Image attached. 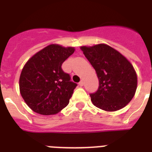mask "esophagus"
Listing matches in <instances>:
<instances>
[{"instance_id": "34e87169", "label": "esophagus", "mask_w": 152, "mask_h": 152, "mask_svg": "<svg viewBox=\"0 0 152 152\" xmlns=\"http://www.w3.org/2000/svg\"><path fill=\"white\" fill-rule=\"evenodd\" d=\"M79 85H80L81 87H82V86H83V85H84L83 81H80V82H79Z\"/></svg>"}]
</instances>
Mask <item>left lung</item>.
Instances as JSON below:
<instances>
[{"label": "left lung", "instance_id": "1", "mask_svg": "<svg viewBox=\"0 0 152 152\" xmlns=\"http://www.w3.org/2000/svg\"><path fill=\"white\" fill-rule=\"evenodd\" d=\"M85 57L96 70L99 86L90 94L92 103L113 112L125 107L134 96L137 86L136 71L120 52L104 43L81 46Z\"/></svg>", "mask_w": 152, "mask_h": 152}]
</instances>
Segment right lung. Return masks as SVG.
Wrapping results in <instances>:
<instances>
[{
  "mask_svg": "<svg viewBox=\"0 0 152 152\" xmlns=\"http://www.w3.org/2000/svg\"><path fill=\"white\" fill-rule=\"evenodd\" d=\"M75 50L71 46L50 44L26 62L20 75L19 89L32 111L53 115L68 105L77 84L71 81L61 66Z\"/></svg>",
  "mask_w": 152,
  "mask_h": 152,
  "instance_id": "1",
  "label": "right lung"
}]
</instances>
